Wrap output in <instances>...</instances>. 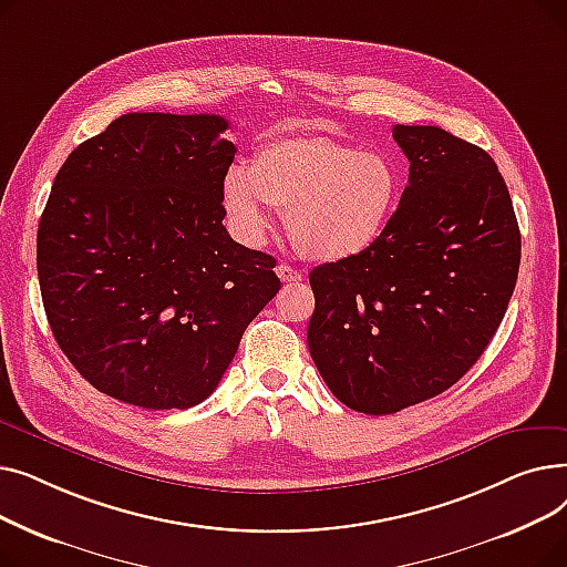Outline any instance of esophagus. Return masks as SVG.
<instances>
[{
  "mask_svg": "<svg viewBox=\"0 0 567 567\" xmlns=\"http://www.w3.org/2000/svg\"><path fill=\"white\" fill-rule=\"evenodd\" d=\"M276 274H278V278L282 282H299V280H303V274L299 271V268H293L289 264H278L276 266Z\"/></svg>",
  "mask_w": 567,
  "mask_h": 567,
  "instance_id": "34e87169",
  "label": "esophagus"
}]
</instances>
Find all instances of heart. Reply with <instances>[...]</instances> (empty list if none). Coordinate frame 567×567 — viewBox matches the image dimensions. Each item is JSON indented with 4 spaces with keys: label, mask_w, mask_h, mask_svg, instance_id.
Here are the masks:
<instances>
[{
    "label": "heart",
    "mask_w": 567,
    "mask_h": 567,
    "mask_svg": "<svg viewBox=\"0 0 567 567\" xmlns=\"http://www.w3.org/2000/svg\"><path fill=\"white\" fill-rule=\"evenodd\" d=\"M391 156L329 137H287L259 146L250 167L223 178V208L248 246L274 225L268 206L285 208L293 246L317 261L368 252L389 229L402 197Z\"/></svg>",
    "instance_id": "obj_1"
}]
</instances>
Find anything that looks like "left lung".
I'll return each mask as SVG.
<instances>
[{
    "label": "left lung",
    "instance_id": "left-lung-1",
    "mask_svg": "<svg viewBox=\"0 0 567 567\" xmlns=\"http://www.w3.org/2000/svg\"><path fill=\"white\" fill-rule=\"evenodd\" d=\"M409 184L379 241L310 271V355L353 411L436 398L481 359L508 310L522 236L487 152L436 126L393 128Z\"/></svg>",
    "mask_w": 567,
    "mask_h": 567
}]
</instances>
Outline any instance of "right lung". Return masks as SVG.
<instances>
[{"label": "right lung", "mask_w": 567, "mask_h": 567, "mask_svg": "<svg viewBox=\"0 0 567 567\" xmlns=\"http://www.w3.org/2000/svg\"><path fill=\"white\" fill-rule=\"evenodd\" d=\"M227 128L218 114L131 112L54 176L37 236L43 308L73 368L118 402H204L280 289L276 259L223 225Z\"/></svg>", "instance_id": "1"}]
</instances>
